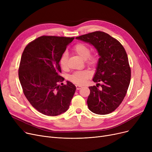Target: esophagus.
Here are the masks:
<instances>
[{
  "label": "esophagus",
  "instance_id": "1",
  "mask_svg": "<svg viewBox=\"0 0 152 152\" xmlns=\"http://www.w3.org/2000/svg\"><path fill=\"white\" fill-rule=\"evenodd\" d=\"M76 89H77V90H79V89H80L81 88V87H82V86L77 84V85H76Z\"/></svg>",
  "mask_w": 152,
  "mask_h": 152
}]
</instances>
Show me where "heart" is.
I'll list each match as a JSON object with an SVG mask.
<instances>
[{
	"label": "heart",
	"mask_w": 152,
	"mask_h": 152,
	"mask_svg": "<svg viewBox=\"0 0 152 152\" xmlns=\"http://www.w3.org/2000/svg\"><path fill=\"white\" fill-rule=\"evenodd\" d=\"M74 51L82 58L86 60L87 65L91 66H95L97 64L98 58L96 55L91 54V49L89 45L84 43H78L73 47ZM68 53L64 52L60 58V65L63 69L68 68ZM91 75V72L89 70L77 71L69 76V80L75 84H83L86 82Z\"/></svg>",
	"instance_id": "obj_1"
}]
</instances>
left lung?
Masks as SVG:
<instances>
[{"mask_svg":"<svg viewBox=\"0 0 152 152\" xmlns=\"http://www.w3.org/2000/svg\"><path fill=\"white\" fill-rule=\"evenodd\" d=\"M76 39L94 45L100 56L93 81L102 82V89L97 88L99 83L89 87V109L98 115L113 112L123 102L131 81V68L124 48L118 40L102 31Z\"/></svg>","mask_w":152,"mask_h":152,"instance_id":"8db88e82","label":"left lung"}]
</instances>
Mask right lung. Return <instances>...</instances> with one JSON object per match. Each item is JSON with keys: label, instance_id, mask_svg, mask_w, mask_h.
<instances>
[{"label": "right lung", "instance_id": "right-lung-1", "mask_svg": "<svg viewBox=\"0 0 152 152\" xmlns=\"http://www.w3.org/2000/svg\"><path fill=\"white\" fill-rule=\"evenodd\" d=\"M75 37L42 36L29 43L20 60L18 76L25 97L35 109L47 116L68 110L76 91L69 81L64 85L60 58Z\"/></svg>", "mask_w": 152, "mask_h": 152}]
</instances>
